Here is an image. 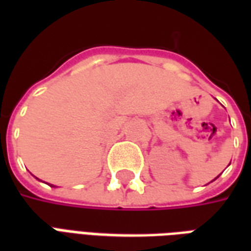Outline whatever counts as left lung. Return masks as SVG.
Returning a JSON list of instances; mask_svg holds the SVG:
<instances>
[{
    "label": "left lung",
    "instance_id": "left-lung-1",
    "mask_svg": "<svg viewBox=\"0 0 251 251\" xmlns=\"http://www.w3.org/2000/svg\"><path fill=\"white\" fill-rule=\"evenodd\" d=\"M215 179H216V177H215ZM215 179H214V180H215Z\"/></svg>",
    "mask_w": 251,
    "mask_h": 251
}]
</instances>
